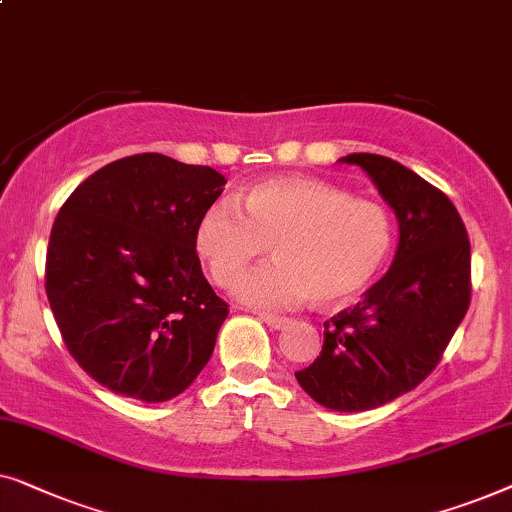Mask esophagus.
Returning a JSON list of instances; mask_svg holds the SVG:
<instances>
[{
  "label": "esophagus",
  "mask_w": 512,
  "mask_h": 512,
  "mask_svg": "<svg viewBox=\"0 0 512 512\" xmlns=\"http://www.w3.org/2000/svg\"><path fill=\"white\" fill-rule=\"evenodd\" d=\"M259 320H262L264 325L271 329H285L287 325H290V318H283V315H271V313H259Z\"/></svg>",
  "instance_id": "1"
}]
</instances>
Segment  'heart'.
<instances>
[{
	"instance_id": "1",
	"label": "heart",
	"mask_w": 512,
	"mask_h": 512,
	"mask_svg": "<svg viewBox=\"0 0 512 512\" xmlns=\"http://www.w3.org/2000/svg\"><path fill=\"white\" fill-rule=\"evenodd\" d=\"M234 201L208 206L194 246L222 287L271 246L276 259L243 280L239 297L255 308H294L313 297L322 308L348 304L369 287L394 248V220L376 201L315 178H266Z\"/></svg>"
}]
</instances>
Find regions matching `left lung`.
<instances>
[{
  "instance_id": "obj_1",
  "label": "left lung",
  "mask_w": 512,
  "mask_h": 512,
  "mask_svg": "<svg viewBox=\"0 0 512 512\" xmlns=\"http://www.w3.org/2000/svg\"><path fill=\"white\" fill-rule=\"evenodd\" d=\"M399 222L390 271L350 311L325 322L320 357L294 373L313 401L362 413L415 390L448 348L471 304V243L441 190L390 157L352 153Z\"/></svg>"
}]
</instances>
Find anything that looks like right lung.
Here are the masks:
<instances>
[{
  "instance_id": "1",
  "label": "right lung",
  "mask_w": 512,
  "mask_h": 512,
  "mask_svg": "<svg viewBox=\"0 0 512 512\" xmlns=\"http://www.w3.org/2000/svg\"><path fill=\"white\" fill-rule=\"evenodd\" d=\"M225 183L143 153L95 171L57 213L48 304L71 357L106 390L169 401L211 359L229 311L201 273L194 229Z\"/></svg>"
}]
</instances>
